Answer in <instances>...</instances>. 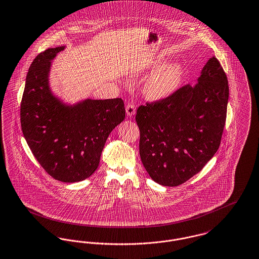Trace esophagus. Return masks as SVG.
<instances>
[{
    "instance_id": "obj_1",
    "label": "esophagus",
    "mask_w": 259,
    "mask_h": 259,
    "mask_svg": "<svg viewBox=\"0 0 259 259\" xmlns=\"http://www.w3.org/2000/svg\"><path fill=\"white\" fill-rule=\"evenodd\" d=\"M136 112V107L133 104H128L126 107V113L128 116H133Z\"/></svg>"
}]
</instances>
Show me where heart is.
<instances>
[{"instance_id": "obj_1", "label": "heart", "mask_w": 259, "mask_h": 259, "mask_svg": "<svg viewBox=\"0 0 259 259\" xmlns=\"http://www.w3.org/2000/svg\"><path fill=\"white\" fill-rule=\"evenodd\" d=\"M162 60L153 63L156 68L144 84L145 96L153 102L163 101L178 90L182 82L184 70L178 62H169L162 65Z\"/></svg>"}]
</instances>
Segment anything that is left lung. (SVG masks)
Masks as SVG:
<instances>
[{
	"label": "left lung",
	"mask_w": 259,
	"mask_h": 259,
	"mask_svg": "<svg viewBox=\"0 0 259 259\" xmlns=\"http://www.w3.org/2000/svg\"><path fill=\"white\" fill-rule=\"evenodd\" d=\"M228 100L227 77L213 57L195 86L138 108L140 156L154 182L179 186L212 158L220 146Z\"/></svg>",
	"instance_id": "obj_1"
}]
</instances>
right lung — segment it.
<instances>
[{"mask_svg":"<svg viewBox=\"0 0 259 259\" xmlns=\"http://www.w3.org/2000/svg\"><path fill=\"white\" fill-rule=\"evenodd\" d=\"M65 46L50 48L31 63L20 107L23 136L41 166L56 180L89 178L100 164L108 135L125 118L121 99L70 104L50 84L52 63Z\"/></svg>","mask_w":259,"mask_h":259,"instance_id":"obj_1","label":"right lung"}]
</instances>
